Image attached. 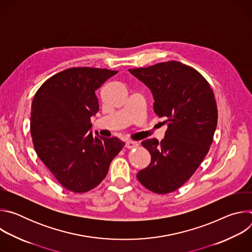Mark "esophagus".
<instances>
[{
    "label": "esophagus",
    "instance_id": "34e87169",
    "mask_svg": "<svg viewBox=\"0 0 252 252\" xmlns=\"http://www.w3.org/2000/svg\"><path fill=\"white\" fill-rule=\"evenodd\" d=\"M126 147L127 149H133V148H137L138 147V143L136 141H133V140H127L126 142Z\"/></svg>",
    "mask_w": 252,
    "mask_h": 252
}]
</instances>
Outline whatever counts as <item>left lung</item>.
Instances as JSON below:
<instances>
[{
    "label": "left lung",
    "mask_w": 252,
    "mask_h": 252,
    "mask_svg": "<svg viewBox=\"0 0 252 252\" xmlns=\"http://www.w3.org/2000/svg\"><path fill=\"white\" fill-rule=\"evenodd\" d=\"M128 70L152 91L155 113L168 123L160 142L141 141L152 159L136 177L151 191L166 194L184 186L207 155L218 125L217 101L208 82L179 62Z\"/></svg>",
    "instance_id": "8db88e82"
}]
</instances>
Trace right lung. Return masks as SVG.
Listing matches in <instances>:
<instances>
[{"label":"right lung","mask_w":252,"mask_h":252,"mask_svg":"<svg viewBox=\"0 0 252 252\" xmlns=\"http://www.w3.org/2000/svg\"><path fill=\"white\" fill-rule=\"evenodd\" d=\"M118 70L70 67L48 79L32 103L31 135L40 159L67 190L97 187L125 147L118 137L94 136L91 118L98 112L95 91Z\"/></svg>","instance_id":"add662e5"}]
</instances>
